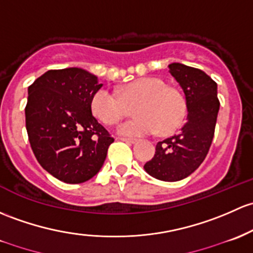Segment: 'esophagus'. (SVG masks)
<instances>
[{
	"mask_svg": "<svg viewBox=\"0 0 253 253\" xmlns=\"http://www.w3.org/2000/svg\"><path fill=\"white\" fill-rule=\"evenodd\" d=\"M120 140H122V142L129 143V144H134V143L137 142V139H129V138H120Z\"/></svg>",
	"mask_w": 253,
	"mask_h": 253,
	"instance_id": "esophagus-1",
	"label": "esophagus"
}]
</instances>
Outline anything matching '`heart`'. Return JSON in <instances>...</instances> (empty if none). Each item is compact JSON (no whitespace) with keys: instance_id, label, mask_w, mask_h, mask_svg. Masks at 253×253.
<instances>
[{"instance_id":"heart-1","label":"heart","mask_w":253,"mask_h":253,"mask_svg":"<svg viewBox=\"0 0 253 253\" xmlns=\"http://www.w3.org/2000/svg\"><path fill=\"white\" fill-rule=\"evenodd\" d=\"M133 106V119L121 124L118 133L125 137H143L169 133L178 127L184 116V100L175 89L167 87L164 80L142 78L129 82L119 93L100 88L93 94L92 113L105 125H115Z\"/></svg>"}]
</instances>
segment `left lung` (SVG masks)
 <instances>
[{
  "label": "left lung",
  "mask_w": 253,
  "mask_h": 253,
  "mask_svg": "<svg viewBox=\"0 0 253 253\" xmlns=\"http://www.w3.org/2000/svg\"><path fill=\"white\" fill-rule=\"evenodd\" d=\"M169 74L184 93L187 119L178 134L156 144L155 155L144 165L151 177L177 182L203 164L214 134L219 100L217 84L200 69L172 63Z\"/></svg>",
  "instance_id": "1"
}]
</instances>
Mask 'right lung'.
<instances>
[{
	"label": "right lung",
	"mask_w": 253,
	"mask_h": 253,
	"mask_svg": "<svg viewBox=\"0 0 253 253\" xmlns=\"http://www.w3.org/2000/svg\"><path fill=\"white\" fill-rule=\"evenodd\" d=\"M98 78L81 68L48 70L28 88L25 122L39 164L57 179L78 184L94 177L114 142L92 115Z\"/></svg>",
	"instance_id": "1"
}]
</instances>
